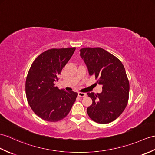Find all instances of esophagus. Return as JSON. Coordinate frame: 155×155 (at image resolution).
<instances>
[{
  "mask_svg": "<svg viewBox=\"0 0 155 155\" xmlns=\"http://www.w3.org/2000/svg\"><path fill=\"white\" fill-rule=\"evenodd\" d=\"M78 96L79 97H82V98H83V97H85L86 96V93H83V92H78Z\"/></svg>",
  "mask_w": 155,
  "mask_h": 155,
  "instance_id": "34e87169",
  "label": "esophagus"
}]
</instances>
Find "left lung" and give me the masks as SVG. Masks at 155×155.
Instances as JSON below:
<instances>
[{
    "instance_id": "left-lung-1",
    "label": "left lung",
    "mask_w": 155,
    "mask_h": 155,
    "mask_svg": "<svg viewBox=\"0 0 155 155\" xmlns=\"http://www.w3.org/2000/svg\"><path fill=\"white\" fill-rule=\"evenodd\" d=\"M80 51L89 74L102 85L101 93H87L92 100L87 108L88 116L96 123H110L120 116L128 102L129 83L124 64L102 48H85Z\"/></svg>"
}]
</instances>
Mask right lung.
I'll list each match as a JSON object with an SVG mask.
<instances>
[{
  "instance_id": "1",
  "label": "right lung",
  "mask_w": 155,
  "mask_h": 155,
  "mask_svg": "<svg viewBox=\"0 0 155 155\" xmlns=\"http://www.w3.org/2000/svg\"><path fill=\"white\" fill-rule=\"evenodd\" d=\"M75 48L51 49L31 64L26 81V94L31 110L44 120L55 122L65 117L78 93L55 86L58 75L74 53Z\"/></svg>"
}]
</instances>
